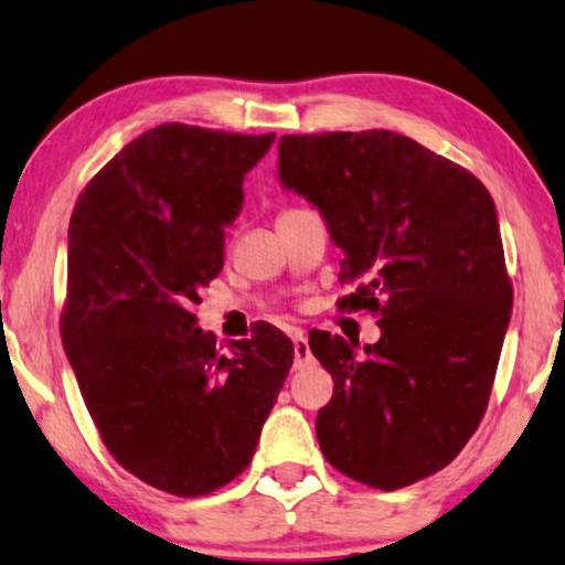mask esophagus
Wrapping results in <instances>:
<instances>
[{"label":"esophagus","instance_id":"34e87169","mask_svg":"<svg viewBox=\"0 0 565 565\" xmlns=\"http://www.w3.org/2000/svg\"><path fill=\"white\" fill-rule=\"evenodd\" d=\"M292 351H296V370H306V366L313 364V354H310V347L302 331L292 333Z\"/></svg>","mask_w":565,"mask_h":565}]
</instances>
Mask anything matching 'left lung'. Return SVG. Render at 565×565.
<instances>
[{
  "instance_id": "obj_1",
  "label": "left lung",
  "mask_w": 565,
  "mask_h": 565,
  "mask_svg": "<svg viewBox=\"0 0 565 565\" xmlns=\"http://www.w3.org/2000/svg\"><path fill=\"white\" fill-rule=\"evenodd\" d=\"M280 181L321 211L343 249L339 308L380 316L366 343L310 333L333 377L316 436L333 469L366 487H411L479 428L512 313L494 201L444 154L390 129L285 135Z\"/></svg>"
}]
</instances>
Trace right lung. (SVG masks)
Listing matches in <instances>:
<instances>
[{
    "label": "right lung",
    "mask_w": 565,
    "mask_h": 565,
    "mask_svg": "<svg viewBox=\"0 0 565 565\" xmlns=\"http://www.w3.org/2000/svg\"><path fill=\"white\" fill-rule=\"evenodd\" d=\"M273 142L168 121L121 147L73 209L65 354L104 446L160 492L203 497L239 477L292 366L275 326L224 354L193 313L224 267L244 173Z\"/></svg>",
    "instance_id": "right-lung-1"
}]
</instances>
